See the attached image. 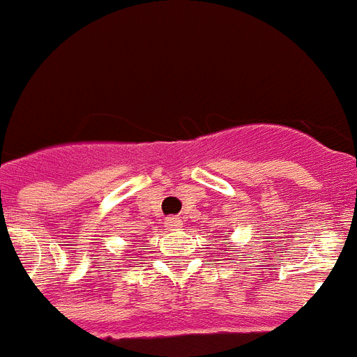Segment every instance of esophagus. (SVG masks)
Segmentation results:
<instances>
[{
  "instance_id": "obj_1",
  "label": "esophagus",
  "mask_w": 357,
  "mask_h": 357,
  "mask_svg": "<svg viewBox=\"0 0 357 357\" xmlns=\"http://www.w3.org/2000/svg\"><path fill=\"white\" fill-rule=\"evenodd\" d=\"M166 225L169 227V229H173V230H176V229H181L182 225H184V222H182L181 218H168V220H166Z\"/></svg>"
}]
</instances>
